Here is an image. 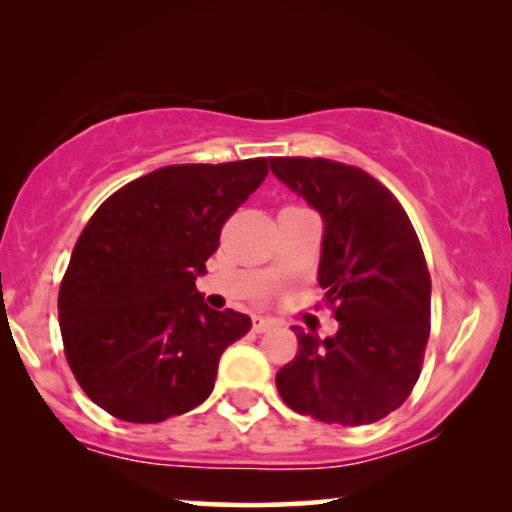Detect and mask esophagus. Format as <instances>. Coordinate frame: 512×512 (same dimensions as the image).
<instances>
[{"label":"esophagus","instance_id":"obj_1","mask_svg":"<svg viewBox=\"0 0 512 512\" xmlns=\"http://www.w3.org/2000/svg\"><path fill=\"white\" fill-rule=\"evenodd\" d=\"M272 326H275V319H270V317H254V319H251V328H254L256 333L270 331Z\"/></svg>","mask_w":512,"mask_h":512}]
</instances>
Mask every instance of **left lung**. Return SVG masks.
Returning a JSON list of instances; mask_svg holds the SVG:
<instances>
[{"label":"left lung","instance_id":"1","mask_svg":"<svg viewBox=\"0 0 512 512\" xmlns=\"http://www.w3.org/2000/svg\"><path fill=\"white\" fill-rule=\"evenodd\" d=\"M272 172L324 219L319 284L340 321L333 338L305 333L277 373L282 401L326 424L380 422L422 373L431 333V275L412 223L375 177L326 158H272Z\"/></svg>","mask_w":512,"mask_h":512}]
</instances>
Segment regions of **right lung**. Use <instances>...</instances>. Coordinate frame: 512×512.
Returning a JSON list of instances; mask_svg holds the SVG:
<instances>
[{"label": "right lung", "mask_w": 512, "mask_h": 512, "mask_svg": "<svg viewBox=\"0 0 512 512\" xmlns=\"http://www.w3.org/2000/svg\"><path fill=\"white\" fill-rule=\"evenodd\" d=\"M265 177V158L160 167L90 216L60 282L58 317L76 382L109 415L156 424L212 394L223 349L251 319L207 307L195 277Z\"/></svg>", "instance_id": "add662e5"}]
</instances>
